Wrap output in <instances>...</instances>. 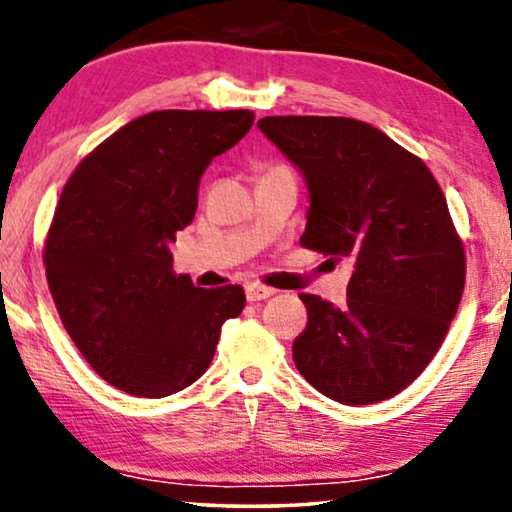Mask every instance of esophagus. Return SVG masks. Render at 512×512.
<instances>
[{"mask_svg": "<svg viewBox=\"0 0 512 512\" xmlns=\"http://www.w3.org/2000/svg\"><path fill=\"white\" fill-rule=\"evenodd\" d=\"M244 291H247L249 303H258V300H265V298L275 296V289H270V286L258 284V282L247 284V286H244Z\"/></svg>", "mask_w": 512, "mask_h": 512, "instance_id": "esophagus-1", "label": "esophagus"}]
</instances>
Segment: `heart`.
Segmentation results:
<instances>
[{
    "instance_id": "b5f03b06",
    "label": "heart",
    "mask_w": 512,
    "mask_h": 512,
    "mask_svg": "<svg viewBox=\"0 0 512 512\" xmlns=\"http://www.w3.org/2000/svg\"><path fill=\"white\" fill-rule=\"evenodd\" d=\"M275 167H286V165H272V167H268V170H275ZM268 170H265V172H268Z\"/></svg>"
}]
</instances>
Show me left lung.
Returning a JSON list of instances; mask_svg holds the SVG:
<instances>
[{
	"instance_id": "obj_1",
	"label": "left lung",
	"mask_w": 512,
	"mask_h": 512,
	"mask_svg": "<svg viewBox=\"0 0 512 512\" xmlns=\"http://www.w3.org/2000/svg\"><path fill=\"white\" fill-rule=\"evenodd\" d=\"M258 128L310 188L300 244L354 263L347 303L300 293V375L345 405L387 401L443 345L466 282L464 242L415 153L342 116H265Z\"/></svg>"
}]
</instances>
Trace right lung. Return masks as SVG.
<instances>
[{
    "label": "right lung",
    "instance_id": "obj_1",
    "mask_svg": "<svg viewBox=\"0 0 512 512\" xmlns=\"http://www.w3.org/2000/svg\"><path fill=\"white\" fill-rule=\"evenodd\" d=\"M254 114L151 111L104 139L62 188L44 265L62 326L102 380L163 398L214 359L237 284L200 289L172 270L170 242L193 221L202 172L247 135Z\"/></svg>",
    "mask_w": 512,
    "mask_h": 512
}]
</instances>
